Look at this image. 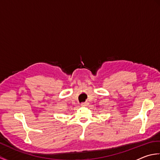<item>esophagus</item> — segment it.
Here are the masks:
<instances>
[{"instance_id":"1","label":"esophagus","mask_w":160,"mask_h":160,"mask_svg":"<svg viewBox=\"0 0 160 160\" xmlns=\"http://www.w3.org/2000/svg\"><path fill=\"white\" fill-rule=\"evenodd\" d=\"M89 104V103L88 102H85L81 104V106H82V107H87Z\"/></svg>"}]
</instances>
